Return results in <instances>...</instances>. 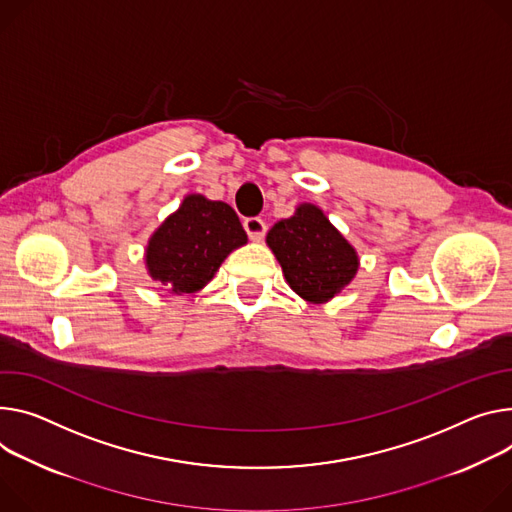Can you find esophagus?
<instances>
[{"instance_id":"obj_1","label":"esophagus","mask_w":512,"mask_h":512,"mask_svg":"<svg viewBox=\"0 0 512 512\" xmlns=\"http://www.w3.org/2000/svg\"><path fill=\"white\" fill-rule=\"evenodd\" d=\"M243 226H245V230H247V235H249V239L251 241H261L263 239V235H265V230H267V226H265V222L261 220V218H247L245 222H243Z\"/></svg>"}]
</instances>
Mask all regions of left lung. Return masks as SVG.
Returning a JSON list of instances; mask_svg holds the SVG:
<instances>
[{"label":"left lung","mask_w":512,"mask_h":512,"mask_svg":"<svg viewBox=\"0 0 512 512\" xmlns=\"http://www.w3.org/2000/svg\"><path fill=\"white\" fill-rule=\"evenodd\" d=\"M282 265L288 286L310 304H327L353 282L359 269L355 247L316 204L302 202L290 218L277 220L265 237Z\"/></svg>","instance_id":"left-lung-1"}]
</instances>
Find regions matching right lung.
<instances>
[{
    "instance_id": "add662e5",
    "label": "right lung",
    "mask_w": 512,
    "mask_h": 512,
    "mask_svg": "<svg viewBox=\"0 0 512 512\" xmlns=\"http://www.w3.org/2000/svg\"><path fill=\"white\" fill-rule=\"evenodd\" d=\"M243 245L247 232L235 210L202 194H188L155 228L145 247V267L169 294H194Z\"/></svg>"
}]
</instances>
